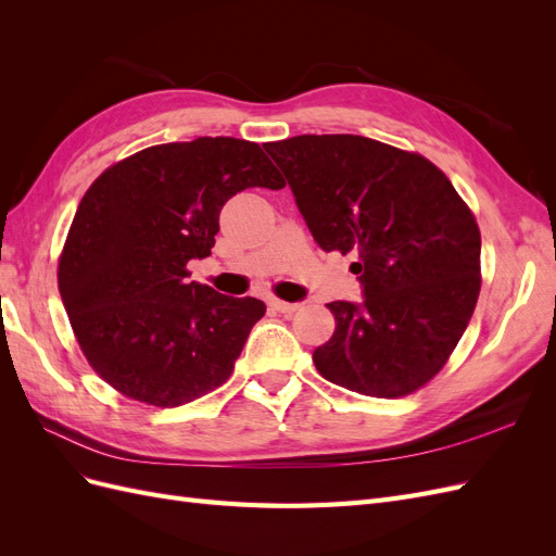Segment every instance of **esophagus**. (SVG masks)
<instances>
[{
	"mask_svg": "<svg viewBox=\"0 0 556 556\" xmlns=\"http://www.w3.org/2000/svg\"><path fill=\"white\" fill-rule=\"evenodd\" d=\"M268 306H271L278 313H285V315H290L299 308V304H290V301H280V299H271V301H268Z\"/></svg>",
	"mask_w": 556,
	"mask_h": 556,
	"instance_id": "esophagus-1",
	"label": "esophagus"
}]
</instances>
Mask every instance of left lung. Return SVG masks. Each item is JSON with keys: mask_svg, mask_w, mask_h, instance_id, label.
<instances>
[{"mask_svg": "<svg viewBox=\"0 0 556 556\" xmlns=\"http://www.w3.org/2000/svg\"><path fill=\"white\" fill-rule=\"evenodd\" d=\"M317 245L357 252L362 304L331 301L333 336L313 352L319 376L350 392L399 399L450 359L480 294V229L427 157L355 134L266 143Z\"/></svg>", "mask_w": 556, "mask_h": 556, "instance_id": "1", "label": "left lung"}]
</instances>
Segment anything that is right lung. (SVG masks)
<instances>
[{"label":"right lung","mask_w":556,"mask_h":556,"mask_svg":"<svg viewBox=\"0 0 556 556\" xmlns=\"http://www.w3.org/2000/svg\"><path fill=\"white\" fill-rule=\"evenodd\" d=\"M245 188L280 190L264 150L199 137L139 150L83 194L58 264V288L94 374L121 394L176 408L227 382L264 301L190 282L220 211Z\"/></svg>","instance_id":"obj_1"}]
</instances>
